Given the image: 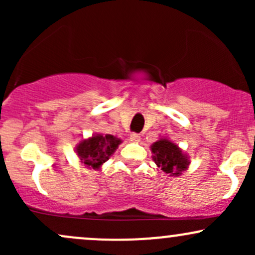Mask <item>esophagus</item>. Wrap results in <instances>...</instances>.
Wrapping results in <instances>:
<instances>
[{
    "label": "esophagus",
    "mask_w": 255,
    "mask_h": 255,
    "mask_svg": "<svg viewBox=\"0 0 255 255\" xmlns=\"http://www.w3.org/2000/svg\"><path fill=\"white\" fill-rule=\"evenodd\" d=\"M130 140H131V141H139L140 135L137 133H131L130 134Z\"/></svg>",
    "instance_id": "1"
}]
</instances>
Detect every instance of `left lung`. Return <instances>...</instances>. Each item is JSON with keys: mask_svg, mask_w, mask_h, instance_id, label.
<instances>
[{"mask_svg": "<svg viewBox=\"0 0 255 255\" xmlns=\"http://www.w3.org/2000/svg\"><path fill=\"white\" fill-rule=\"evenodd\" d=\"M153 160L165 174L180 175L188 165V160L176 145L166 139H162L152 145Z\"/></svg>", "mask_w": 255, "mask_h": 255, "instance_id": "8db88e82", "label": "left lung"}]
</instances>
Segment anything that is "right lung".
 Returning a JSON list of instances; mask_svg holds the SVG:
<instances>
[{"label": "right lung", "instance_id": "add662e5", "mask_svg": "<svg viewBox=\"0 0 255 255\" xmlns=\"http://www.w3.org/2000/svg\"><path fill=\"white\" fill-rule=\"evenodd\" d=\"M120 142L121 140L110 134L92 136L78 146V156L85 165L98 168L113 154Z\"/></svg>", "mask_w": 255, "mask_h": 255}]
</instances>
